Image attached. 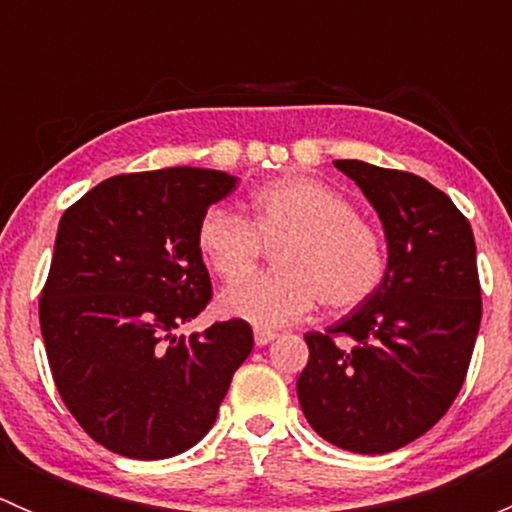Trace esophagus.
Instances as JSON below:
<instances>
[{
    "label": "esophagus",
    "mask_w": 512,
    "mask_h": 512,
    "mask_svg": "<svg viewBox=\"0 0 512 512\" xmlns=\"http://www.w3.org/2000/svg\"><path fill=\"white\" fill-rule=\"evenodd\" d=\"M277 334L270 332V329H255V344L257 347H267L270 342H275Z\"/></svg>",
    "instance_id": "1"
}]
</instances>
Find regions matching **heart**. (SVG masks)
<instances>
[{
	"label": "heart",
	"instance_id": "b5f03b06",
	"mask_svg": "<svg viewBox=\"0 0 512 512\" xmlns=\"http://www.w3.org/2000/svg\"><path fill=\"white\" fill-rule=\"evenodd\" d=\"M250 205L252 223L213 205L198 225L205 265L220 280H237L218 299L227 317L275 329L307 317L319 299L332 312H349L379 289L384 242L332 185L292 175L257 190ZM262 241L283 242L276 258L281 272L245 278Z\"/></svg>",
	"mask_w": 512,
	"mask_h": 512
}]
</instances>
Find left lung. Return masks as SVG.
<instances>
[{
  "label": "left lung",
  "instance_id": "1",
  "mask_svg": "<svg viewBox=\"0 0 512 512\" xmlns=\"http://www.w3.org/2000/svg\"><path fill=\"white\" fill-rule=\"evenodd\" d=\"M374 205L389 262L379 289L342 322L307 332L297 396L309 426L352 453L416 441L466 381L480 327L471 223L428 180L364 160H334ZM353 339L342 350L336 342Z\"/></svg>",
  "mask_w": 512,
  "mask_h": 512
}]
</instances>
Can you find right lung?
I'll use <instances>...</instances> for the list:
<instances>
[{"instance_id":"right-lung-1","label":"right lung","mask_w":512,"mask_h":512,"mask_svg":"<svg viewBox=\"0 0 512 512\" xmlns=\"http://www.w3.org/2000/svg\"><path fill=\"white\" fill-rule=\"evenodd\" d=\"M223 170L113 175L61 215L39 322L56 389L86 433L138 461L178 456L213 428L252 327L178 334L213 297L198 250Z\"/></svg>"}]
</instances>
